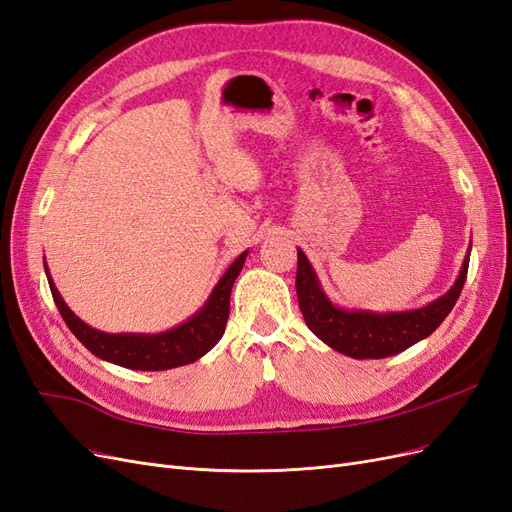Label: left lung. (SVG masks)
<instances>
[{"mask_svg": "<svg viewBox=\"0 0 512 512\" xmlns=\"http://www.w3.org/2000/svg\"><path fill=\"white\" fill-rule=\"evenodd\" d=\"M297 256L299 265L297 284L294 286H297L299 307L305 324L324 344L346 356H352V359H386V356L404 352L406 348L429 337L440 327L442 320L451 314L461 288L466 284L470 265L468 250L457 282L444 297L433 303L410 309V312L376 314L367 312V309H342L333 305L327 294H324L307 256L301 250H297Z\"/></svg>", "mask_w": 512, "mask_h": 512, "instance_id": "left-lung-1", "label": "left lung"}]
</instances>
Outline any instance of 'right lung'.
I'll return each mask as SVG.
<instances>
[{"mask_svg": "<svg viewBox=\"0 0 512 512\" xmlns=\"http://www.w3.org/2000/svg\"><path fill=\"white\" fill-rule=\"evenodd\" d=\"M247 252L239 254L235 262L228 267L222 275L218 286L213 288L207 303L198 309V312L185 320L179 327L156 333V335H143V333H104L94 327H89L72 309L61 299L59 290L55 288L49 267H44L46 277H49V286L53 292L55 305L59 309L61 318L66 320L68 329L76 335V339L98 359L108 363H115L128 369H141V371H164L198 361L200 356L207 354L215 344L220 342L226 320L230 312V290L235 284L237 275L243 269V262Z\"/></svg>", "mask_w": 512, "mask_h": 512, "instance_id": "add662e5", "label": "right lung"}]
</instances>
